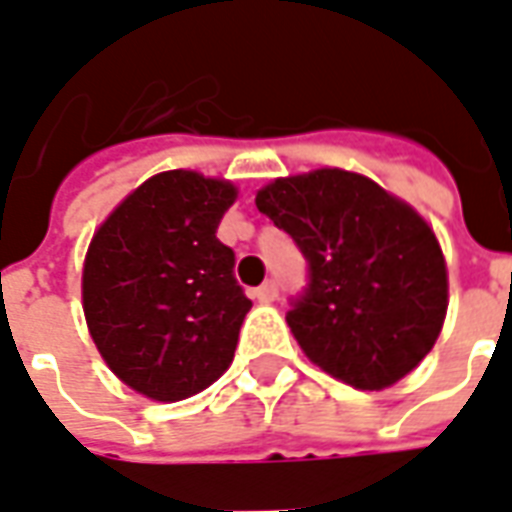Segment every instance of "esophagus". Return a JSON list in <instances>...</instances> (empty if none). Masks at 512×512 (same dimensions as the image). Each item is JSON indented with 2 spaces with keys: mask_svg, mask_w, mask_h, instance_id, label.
I'll return each instance as SVG.
<instances>
[{
  "mask_svg": "<svg viewBox=\"0 0 512 512\" xmlns=\"http://www.w3.org/2000/svg\"><path fill=\"white\" fill-rule=\"evenodd\" d=\"M279 296V285H277V279H266V282H263V285H260V288L255 290V299L257 301H274Z\"/></svg>",
  "mask_w": 512,
  "mask_h": 512,
  "instance_id": "esophagus-1",
  "label": "esophagus"
}]
</instances>
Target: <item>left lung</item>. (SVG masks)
<instances>
[{"instance_id":"8db88e82","label":"left lung","mask_w":512,"mask_h":512,"mask_svg":"<svg viewBox=\"0 0 512 512\" xmlns=\"http://www.w3.org/2000/svg\"><path fill=\"white\" fill-rule=\"evenodd\" d=\"M255 205L307 260L288 326L315 365L384 389L428 356L447 315V268L419 213L345 169L279 178Z\"/></svg>"}]
</instances>
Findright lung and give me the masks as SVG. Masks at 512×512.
Segmentation results:
<instances>
[{
  "label": "right lung",
  "instance_id": "obj_1",
  "mask_svg": "<svg viewBox=\"0 0 512 512\" xmlns=\"http://www.w3.org/2000/svg\"><path fill=\"white\" fill-rule=\"evenodd\" d=\"M235 202L224 180L169 169L145 180L87 249L84 318L123 384L183 400L230 367L252 301L216 227Z\"/></svg>",
  "mask_w": 512,
  "mask_h": 512
}]
</instances>
